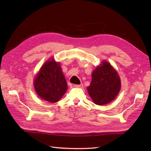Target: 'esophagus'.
<instances>
[{
  "label": "esophagus",
  "instance_id": "esophagus-1",
  "mask_svg": "<svg viewBox=\"0 0 151 151\" xmlns=\"http://www.w3.org/2000/svg\"><path fill=\"white\" fill-rule=\"evenodd\" d=\"M74 87H76V88H83V84H76V85H74Z\"/></svg>",
  "mask_w": 151,
  "mask_h": 151
}]
</instances>
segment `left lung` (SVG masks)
<instances>
[{
  "instance_id": "obj_1",
  "label": "left lung",
  "mask_w": 151,
  "mask_h": 151,
  "mask_svg": "<svg viewBox=\"0 0 151 151\" xmlns=\"http://www.w3.org/2000/svg\"><path fill=\"white\" fill-rule=\"evenodd\" d=\"M121 88L118 72L107 61L103 60L91 73V81L87 87L95 104L104 105L115 99Z\"/></svg>"
}]
</instances>
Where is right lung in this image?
<instances>
[{
  "label": "right lung",
  "instance_id": "right-lung-1",
  "mask_svg": "<svg viewBox=\"0 0 151 151\" xmlns=\"http://www.w3.org/2000/svg\"><path fill=\"white\" fill-rule=\"evenodd\" d=\"M35 91L43 100L54 103L67 90V83L60 62L51 57L40 68L33 81Z\"/></svg>",
  "mask_w": 151,
  "mask_h": 151
}]
</instances>
